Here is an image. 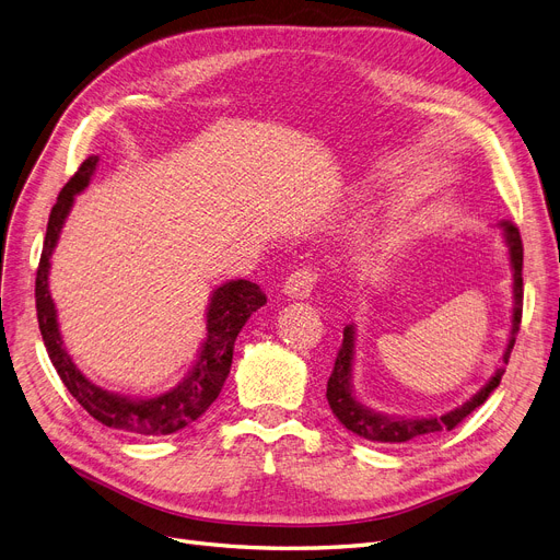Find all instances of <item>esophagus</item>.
Wrapping results in <instances>:
<instances>
[{"mask_svg": "<svg viewBox=\"0 0 560 560\" xmlns=\"http://www.w3.org/2000/svg\"><path fill=\"white\" fill-rule=\"evenodd\" d=\"M315 281H318V272L311 270V267H302V270H295L285 279L283 293L290 300H308L315 288Z\"/></svg>", "mask_w": 560, "mask_h": 560, "instance_id": "34e87169", "label": "esophagus"}]
</instances>
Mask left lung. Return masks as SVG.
I'll use <instances>...</instances> for the list:
<instances>
[{
  "label": "left lung",
  "instance_id": "obj_1",
  "mask_svg": "<svg viewBox=\"0 0 560 560\" xmlns=\"http://www.w3.org/2000/svg\"><path fill=\"white\" fill-rule=\"evenodd\" d=\"M499 226L503 231V237H505L508 249H510V265H513V298H515L513 327H510V338H508V348L503 352L501 369H497L492 380L485 384L471 400H467L465 405L453 409V411H446V415H442V417L407 419V417L380 415V411L359 402L357 396L352 394V363H354L357 329H354V325H348L343 329V346H340V350L336 354L334 371L327 382V400H329V407L336 415V419L343 423L350 432L363 436V440H369V442H384V444H405V442L428 440V436H432V434H440V432H446V430H453L455 425H459L476 407H480L485 400H488L490 394L499 386V382L505 373V366H508L510 352H513L517 331H520L522 302H524V283H522L524 247H522L520 229L508 220H503Z\"/></svg>",
  "mask_w": 560,
  "mask_h": 560
}]
</instances>
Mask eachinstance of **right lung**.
<instances>
[{"label": "right lung", "instance_id": "obj_1", "mask_svg": "<svg viewBox=\"0 0 560 560\" xmlns=\"http://www.w3.org/2000/svg\"><path fill=\"white\" fill-rule=\"evenodd\" d=\"M95 164H98V155H91L82 162L75 176H72L59 191V199L50 212V222H47L43 254L36 272V311L40 336L61 382L66 384L72 398H75L95 421H101L107 428L145 436L172 434L183 430L191 421H197L214 402V398L220 396L222 386L231 373L235 338L240 329L252 318V313L267 302V298L256 283L245 279L226 281L217 288L206 313L208 334L201 346L199 359L194 363L189 375L176 388H172V392L155 398H126L91 384L75 363H72L70 354L63 348L57 323V308L50 295V285H47V275H50V258L57 247L66 217L72 208V201H75V194H80L89 185L95 172Z\"/></svg>", "mask_w": 560, "mask_h": 560}]
</instances>
